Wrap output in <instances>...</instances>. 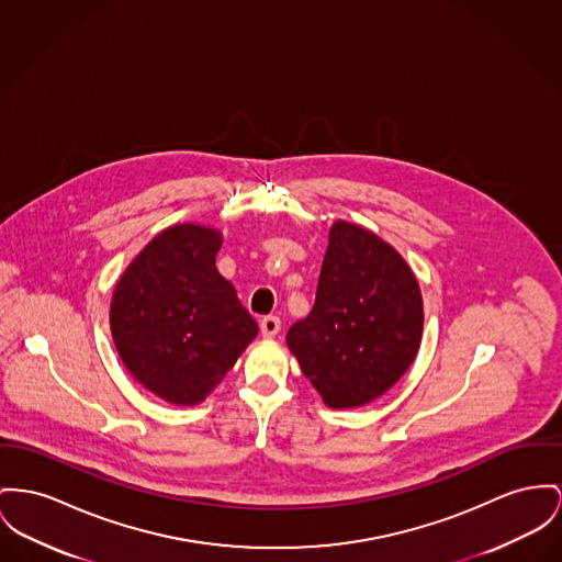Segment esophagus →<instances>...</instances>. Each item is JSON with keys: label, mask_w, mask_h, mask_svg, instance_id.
I'll list each match as a JSON object with an SVG mask.
<instances>
[{"label": "esophagus", "mask_w": 562, "mask_h": 562, "mask_svg": "<svg viewBox=\"0 0 562 562\" xmlns=\"http://www.w3.org/2000/svg\"><path fill=\"white\" fill-rule=\"evenodd\" d=\"M260 330H262V337H277L279 330H281V319L274 317V315L263 317L262 322H260Z\"/></svg>", "instance_id": "obj_1"}]
</instances>
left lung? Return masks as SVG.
<instances>
[{"label":"left lung","instance_id":"1","mask_svg":"<svg viewBox=\"0 0 562 562\" xmlns=\"http://www.w3.org/2000/svg\"><path fill=\"white\" fill-rule=\"evenodd\" d=\"M424 328L417 279L403 256L360 225L330 227L311 313L288 333L304 376L333 409L385 394L415 360Z\"/></svg>","mask_w":562,"mask_h":562}]
</instances>
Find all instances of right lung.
I'll return each instance as SVG.
<instances>
[{
  "mask_svg": "<svg viewBox=\"0 0 562 562\" xmlns=\"http://www.w3.org/2000/svg\"><path fill=\"white\" fill-rule=\"evenodd\" d=\"M220 247L213 227H166L114 288V347L134 379L170 405L202 403L258 335L215 266Z\"/></svg>",
  "mask_w": 562,
  "mask_h": 562,
  "instance_id": "obj_1",
  "label": "right lung"
}]
</instances>
